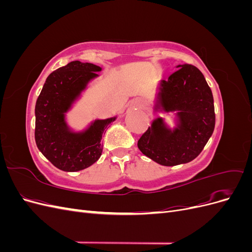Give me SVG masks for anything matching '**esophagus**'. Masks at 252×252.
<instances>
[{
	"label": "esophagus",
	"instance_id": "1",
	"mask_svg": "<svg viewBox=\"0 0 252 252\" xmlns=\"http://www.w3.org/2000/svg\"><path fill=\"white\" fill-rule=\"evenodd\" d=\"M134 105L135 106H142V105H144V101L141 100V98H136V100L134 101Z\"/></svg>",
	"mask_w": 252,
	"mask_h": 252
}]
</instances>
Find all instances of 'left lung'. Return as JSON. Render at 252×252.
<instances>
[{
  "instance_id": "8db88e82",
  "label": "left lung",
  "mask_w": 252,
  "mask_h": 252,
  "mask_svg": "<svg viewBox=\"0 0 252 252\" xmlns=\"http://www.w3.org/2000/svg\"><path fill=\"white\" fill-rule=\"evenodd\" d=\"M168 80L158 83L156 112H175L173 129L158 117L138 141L142 154L163 166L191 162L215 130L216 114L211 89L193 65H178Z\"/></svg>"
}]
</instances>
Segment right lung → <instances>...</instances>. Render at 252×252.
Segmentation results:
<instances>
[{
  "label": "right lung",
  "instance_id": "add662e5",
  "mask_svg": "<svg viewBox=\"0 0 252 252\" xmlns=\"http://www.w3.org/2000/svg\"><path fill=\"white\" fill-rule=\"evenodd\" d=\"M101 70L100 66L91 63H68L48 75L36 100V146L52 165L63 171L83 170L95 163L102 155L105 129L117 119L94 120L82 131L72 130L66 122V113Z\"/></svg>",
  "mask_w": 252,
  "mask_h": 252
}]
</instances>
